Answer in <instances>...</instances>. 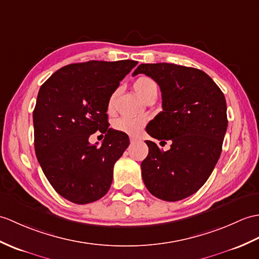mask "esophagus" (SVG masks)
Returning <instances> with one entry per match:
<instances>
[{"mask_svg": "<svg viewBox=\"0 0 259 259\" xmlns=\"http://www.w3.org/2000/svg\"><path fill=\"white\" fill-rule=\"evenodd\" d=\"M130 141H131V142L137 141V138H136V137H130Z\"/></svg>", "mask_w": 259, "mask_h": 259, "instance_id": "34e87169", "label": "esophagus"}]
</instances>
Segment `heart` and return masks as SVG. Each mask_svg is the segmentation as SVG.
I'll return each mask as SVG.
<instances>
[{
  "instance_id": "obj_1",
  "label": "heart",
  "mask_w": 259,
  "mask_h": 259,
  "mask_svg": "<svg viewBox=\"0 0 259 259\" xmlns=\"http://www.w3.org/2000/svg\"><path fill=\"white\" fill-rule=\"evenodd\" d=\"M134 88L137 92V94L140 96L141 98H146L147 96L153 92V90H157V83L152 79V78L147 77V76H141L138 78V79L134 82ZM113 99H115V94L111 96L110 101H109V107L112 106ZM144 123H146V119L143 117H131V116H124L117 119L115 121V128L118 131L124 132L127 135L136 136L139 134L142 130Z\"/></svg>"
}]
</instances>
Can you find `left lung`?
<instances>
[{
	"label": "left lung",
	"mask_w": 259,
	"mask_h": 259,
	"mask_svg": "<svg viewBox=\"0 0 259 259\" xmlns=\"http://www.w3.org/2000/svg\"><path fill=\"white\" fill-rule=\"evenodd\" d=\"M144 74L158 83L162 110L147 125L148 134L161 142L162 151L146 141L142 161L144 185L163 201L183 200L200 190L218 163L227 129L224 94L204 71L176 64H141L134 76Z\"/></svg>",
	"instance_id": "obj_1"
}]
</instances>
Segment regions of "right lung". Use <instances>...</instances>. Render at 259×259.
Returning a JSON list of instances; mask_svg holds the SVG:
<instances>
[{"instance_id":"add662e5","label":"right lung","mask_w":259,"mask_h":259,"mask_svg":"<svg viewBox=\"0 0 259 259\" xmlns=\"http://www.w3.org/2000/svg\"><path fill=\"white\" fill-rule=\"evenodd\" d=\"M136 61H90L64 66L40 86L33 111L38 163L57 193L76 204L99 200L110 189L113 165L128 136L109 128L108 104ZM99 130L102 147L88 141Z\"/></svg>"}]
</instances>
